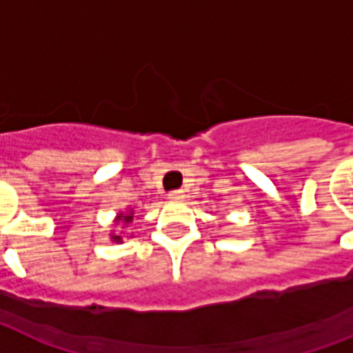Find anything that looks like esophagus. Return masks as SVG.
Listing matches in <instances>:
<instances>
[{"mask_svg": "<svg viewBox=\"0 0 353 353\" xmlns=\"http://www.w3.org/2000/svg\"><path fill=\"white\" fill-rule=\"evenodd\" d=\"M169 199H171V201H182V199H184V191L182 190L171 191V193H169Z\"/></svg>", "mask_w": 353, "mask_h": 353, "instance_id": "esophagus-1", "label": "esophagus"}]
</instances>
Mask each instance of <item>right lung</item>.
Listing matches in <instances>:
<instances>
[{
    "mask_svg": "<svg viewBox=\"0 0 353 353\" xmlns=\"http://www.w3.org/2000/svg\"><path fill=\"white\" fill-rule=\"evenodd\" d=\"M134 219V214L132 210H128L127 214H119L116 217V225H128V223H132ZM110 239L116 243H121L123 237L121 236H116V234H110Z\"/></svg>",
    "mask_w": 353,
    "mask_h": 353,
    "instance_id": "right-lung-1",
    "label": "right lung"
}]
</instances>
